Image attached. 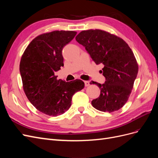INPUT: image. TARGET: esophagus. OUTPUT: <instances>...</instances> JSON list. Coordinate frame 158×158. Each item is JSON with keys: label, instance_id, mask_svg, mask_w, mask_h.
Segmentation results:
<instances>
[{"label": "esophagus", "instance_id": "obj_1", "mask_svg": "<svg viewBox=\"0 0 158 158\" xmlns=\"http://www.w3.org/2000/svg\"><path fill=\"white\" fill-rule=\"evenodd\" d=\"M84 84L85 86H88V85H89V81H84Z\"/></svg>", "mask_w": 158, "mask_h": 158}]
</instances>
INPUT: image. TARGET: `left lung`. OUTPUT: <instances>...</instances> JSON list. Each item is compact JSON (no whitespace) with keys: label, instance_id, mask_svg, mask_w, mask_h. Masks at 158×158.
Segmentation results:
<instances>
[{"label":"left lung","instance_id":"8db88e82","mask_svg":"<svg viewBox=\"0 0 158 158\" xmlns=\"http://www.w3.org/2000/svg\"><path fill=\"white\" fill-rule=\"evenodd\" d=\"M76 40L83 45L96 64H103L104 84L91 81L101 92L92 101L99 111L111 113L126 103L136 78L138 66L135 56L121 38L100 30L81 31Z\"/></svg>","mask_w":158,"mask_h":158}]
</instances>
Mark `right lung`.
<instances>
[{
	"mask_svg": "<svg viewBox=\"0 0 158 158\" xmlns=\"http://www.w3.org/2000/svg\"><path fill=\"white\" fill-rule=\"evenodd\" d=\"M76 32L54 31L33 39L22 56L20 73L27 99L37 110L56 117L70 108L72 98L82 89L81 80L64 82L55 73L64 66L62 51L74 39Z\"/></svg>",
	"mask_w": 158,
	"mask_h": 158,
	"instance_id": "1",
	"label": "right lung"
}]
</instances>
